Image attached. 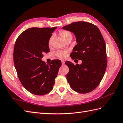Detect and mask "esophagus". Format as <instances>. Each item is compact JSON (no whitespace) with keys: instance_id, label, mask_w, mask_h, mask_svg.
<instances>
[{"instance_id":"obj_1","label":"esophagus","mask_w":123,"mask_h":123,"mask_svg":"<svg viewBox=\"0 0 123 123\" xmlns=\"http://www.w3.org/2000/svg\"><path fill=\"white\" fill-rule=\"evenodd\" d=\"M65 63V62L64 61H62V65H64Z\"/></svg>"}]
</instances>
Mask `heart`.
Returning a JSON list of instances; mask_svg holds the SVG:
<instances>
[{"instance_id": "1", "label": "heart", "mask_w": 123, "mask_h": 123, "mask_svg": "<svg viewBox=\"0 0 123 123\" xmlns=\"http://www.w3.org/2000/svg\"><path fill=\"white\" fill-rule=\"evenodd\" d=\"M59 35L61 37V38L65 42H67L68 40H70L72 39V34L70 31L66 30H62L59 31ZM53 37L52 36L49 38L48 42V45L49 47H51L52 44V41H53ZM68 55V51H58L56 52L55 53V55L57 56L58 58L61 59H64Z\"/></svg>"}]
</instances>
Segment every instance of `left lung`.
<instances>
[{
    "instance_id": "1",
    "label": "left lung",
    "mask_w": 123,
    "mask_h": 123,
    "mask_svg": "<svg viewBox=\"0 0 123 123\" xmlns=\"http://www.w3.org/2000/svg\"><path fill=\"white\" fill-rule=\"evenodd\" d=\"M63 29L73 32L77 44L70 56L81 60L80 65L67 61L69 68L67 79L75 92L87 93L100 84L107 66L106 45L99 29L95 25L84 21L73 22Z\"/></svg>"
}]
</instances>
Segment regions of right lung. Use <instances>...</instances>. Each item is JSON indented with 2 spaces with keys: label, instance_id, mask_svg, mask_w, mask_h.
Here are the masks:
<instances>
[{
  "label": "right lung",
  "instance_id": "obj_1",
  "mask_svg": "<svg viewBox=\"0 0 123 123\" xmlns=\"http://www.w3.org/2000/svg\"><path fill=\"white\" fill-rule=\"evenodd\" d=\"M56 27H31L22 33L15 41L13 61L23 86L35 95L42 96L52 89L61 66L59 60L48 64L42 61L49 52L48 42Z\"/></svg>",
  "mask_w": 123,
  "mask_h": 123
}]
</instances>
